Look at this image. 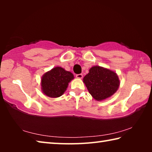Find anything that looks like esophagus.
I'll return each instance as SVG.
<instances>
[{"label":"esophagus","mask_w":152,"mask_h":152,"mask_svg":"<svg viewBox=\"0 0 152 152\" xmlns=\"http://www.w3.org/2000/svg\"><path fill=\"white\" fill-rule=\"evenodd\" d=\"M76 77L77 78H82V77H83V75H82V74H76Z\"/></svg>","instance_id":"1"}]
</instances>
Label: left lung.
<instances>
[{
	"instance_id": "left-lung-1",
	"label": "left lung",
	"mask_w": 152,
	"mask_h": 152,
	"mask_svg": "<svg viewBox=\"0 0 152 152\" xmlns=\"http://www.w3.org/2000/svg\"><path fill=\"white\" fill-rule=\"evenodd\" d=\"M83 80L89 93L96 101H102L112 96L119 86L116 73L99 66L90 69L89 73Z\"/></svg>"
}]
</instances>
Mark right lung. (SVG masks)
Masks as SVG:
<instances>
[{"instance_id": "right-lung-1", "label": "right lung", "mask_w": 152, "mask_h": 152, "mask_svg": "<svg viewBox=\"0 0 152 152\" xmlns=\"http://www.w3.org/2000/svg\"><path fill=\"white\" fill-rule=\"evenodd\" d=\"M74 78L73 74L61 67H56L45 73L42 77V86L43 93L51 98L62 95L68 83Z\"/></svg>"}]
</instances>
